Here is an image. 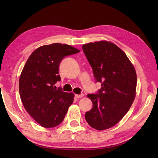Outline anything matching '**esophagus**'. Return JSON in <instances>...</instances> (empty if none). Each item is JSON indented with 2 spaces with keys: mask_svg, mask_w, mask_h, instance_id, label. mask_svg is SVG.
<instances>
[{
  "mask_svg": "<svg viewBox=\"0 0 158 158\" xmlns=\"http://www.w3.org/2000/svg\"><path fill=\"white\" fill-rule=\"evenodd\" d=\"M83 96V94H75V97L76 98H77V99H79V98H82V97Z\"/></svg>",
  "mask_w": 158,
  "mask_h": 158,
  "instance_id": "obj_1",
  "label": "esophagus"
}]
</instances>
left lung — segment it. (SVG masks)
<instances>
[{"mask_svg":"<svg viewBox=\"0 0 158 158\" xmlns=\"http://www.w3.org/2000/svg\"><path fill=\"white\" fill-rule=\"evenodd\" d=\"M92 68L96 82L101 88L88 94L93 107L86 112V122L93 128L103 130L115 126L128 111L136 96V73L126 53L107 41L82 46Z\"/></svg>","mask_w":158,"mask_h":158,"instance_id":"obj_1","label":"left lung"}]
</instances>
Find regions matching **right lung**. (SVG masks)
I'll list each match as a JSON object with an SVG mask.
<instances>
[{
	"label": "right lung",
	"instance_id": "obj_1",
	"mask_svg": "<svg viewBox=\"0 0 158 158\" xmlns=\"http://www.w3.org/2000/svg\"><path fill=\"white\" fill-rule=\"evenodd\" d=\"M73 47L53 43L36 49L23 67L19 81L21 100L29 115L44 127L62 122L74 94L56 88L60 81L59 66L66 56L79 53Z\"/></svg>",
	"mask_w": 158,
	"mask_h": 158
}]
</instances>
